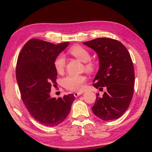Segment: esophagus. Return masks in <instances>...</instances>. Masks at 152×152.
<instances>
[{
	"mask_svg": "<svg viewBox=\"0 0 152 152\" xmlns=\"http://www.w3.org/2000/svg\"><path fill=\"white\" fill-rule=\"evenodd\" d=\"M82 94V93H77V92H75L74 93V96H75V97H78V96H80V95H81Z\"/></svg>",
	"mask_w": 152,
	"mask_h": 152,
	"instance_id": "esophagus-1",
	"label": "esophagus"
}]
</instances>
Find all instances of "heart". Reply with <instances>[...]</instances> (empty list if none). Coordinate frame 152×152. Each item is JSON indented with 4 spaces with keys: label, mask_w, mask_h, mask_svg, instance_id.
Masks as SVG:
<instances>
[{
    "label": "heart",
    "mask_w": 152,
    "mask_h": 152,
    "mask_svg": "<svg viewBox=\"0 0 152 152\" xmlns=\"http://www.w3.org/2000/svg\"><path fill=\"white\" fill-rule=\"evenodd\" d=\"M69 53L85 64V69L88 72H93L96 69V64L90 60L91 55L88 50L80 46H74L69 50ZM55 69L57 72L61 73L65 66V58L62 54H59L53 61ZM86 77L83 75L69 74L63 80V84L66 89L74 91H82L84 88Z\"/></svg>",
    "instance_id": "1"
}]
</instances>
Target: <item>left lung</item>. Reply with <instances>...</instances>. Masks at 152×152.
I'll list each match as a JSON object with an SVG mask.
<instances>
[{
	"instance_id": "8db88e82",
	"label": "left lung",
	"mask_w": 152,
	"mask_h": 152,
	"mask_svg": "<svg viewBox=\"0 0 152 152\" xmlns=\"http://www.w3.org/2000/svg\"><path fill=\"white\" fill-rule=\"evenodd\" d=\"M97 53L99 70L93 85L100 91L106 89L102 97L96 94L92 110L104 121L118 119L129 106L134 93V70L127 48L118 40L98 38L83 42Z\"/></svg>"
}]
</instances>
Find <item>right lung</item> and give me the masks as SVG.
Returning <instances> with one entry per match:
<instances>
[{"instance_id": "obj_1", "label": "right lung", "mask_w": 152, "mask_h": 152, "mask_svg": "<svg viewBox=\"0 0 152 152\" xmlns=\"http://www.w3.org/2000/svg\"><path fill=\"white\" fill-rule=\"evenodd\" d=\"M69 44L33 38L24 45L18 58L16 79L23 102L32 117L44 125L54 127L63 122L75 99L72 94L58 99L50 96L51 86L57 84L54 59Z\"/></svg>"}]
</instances>
